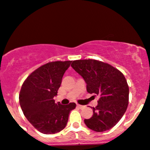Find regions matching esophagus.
I'll use <instances>...</instances> for the list:
<instances>
[{"label":"esophagus","mask_w":150,"mask_h":150,"mask_svg":"<svg viewBox=\"0 0 150 150\" xmlns=\"http://www.w3.org/2000/svg\"><path fill=\"white\" fill-rule=\"evenodd\" d=\"M78 107L79 108H80V109H82V108H83L85 106H83V105H78Z\"/></svg>","instance_id":"34e87169"}]
</instances>
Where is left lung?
Instances as JSON below:
<instances>
[{
    "mask_svg": "<svg viewBox=\"0 0 150 150\" xmlns=\"http://www.w3.org/2000/svg\"><path fill=\"white\" fill-rule=\"evenodd\" d=\"M71 66L87 84V91L100 97L93 115L84 122L98 132L109 130L125 112L129 102V87L124 75L112 65L96 60L72 61Z\"/></svg>",
    "mask_w": 150,
    "mask_h": 150,
    "instance_id": "8db88e82",
    "label": "left lung"
}]
</instances>
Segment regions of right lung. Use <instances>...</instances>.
<instances>
[{"label": "right lung", "mask_w": 150, "mask_h": 150, "mask_svg": "<svg viewBox=\"0 0 150 150\" xmlns=\"http://www.w3.org/2000/svg\"><path fill=\"white\" fill-rule=\"evenodd\" d=\"M72 61L50 62L33 71L24 81L19 102L25 117L36 129L43 134L59 132L67 125L75 103L64 105L55 103L62 78Z\"/></svg>", "instance_id": "obj_1"}]
</instances>
